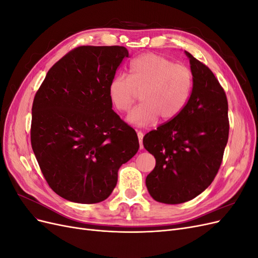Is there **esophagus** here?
<instances>
[{
    "label": "esophagus",
    "mask_w": 258,
    "mask_h": 258,
    "mask_svg": "<svg viewBox=\"0 0 258 258\" xmlns=\"http://www.w3.org/2000/svg\"><path fill=\"white\" fill-rule=\"evenodd\" d=\"M143 137H144V135H143V132H141V131H139L138 132V138H139V143H140V150H143V143H142V141H143Z\"/></svg>",
    "instance_id": "esophagus-1"
}]
</instances>
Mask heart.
I'll return each instance as SVG.
<instances>
[{"label": "heart", "mask_w": 258, "mask_h": 258, "mask_svg": "<svg viewBox=\"0 0 258 258\" xmlns=\"http://www.w3.org/2000/svg\"><path fill=\"white\" fill-rule=\"evenodd\" d=\"M194 89L189 68L176 64L157 53H144L130 62L129 75L118 74L110 83L108 95L117 111L128 112L141 93L143 102L128 115V121L139 127L160 118L170 121L183 112Z\"/></svg>", "instance_id": "b5f03b06"}]
</instances>
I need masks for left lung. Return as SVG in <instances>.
I'll return each mask as SVG.
<instances>
[{
	"label": "left lung",
	"mask_w": 258,
	"mask_h": 258,
	"mask_svg": "<svg viewBox=\"0 0 258 258\" xmlns=\"http://www.w3.org/2000/svg\"><path fill=\"white\" fill-rule=\"evenodd\" d=\"M185 52L194 74L188 103L176 118L143 139L145 150L156 159L146 177L148 192L168 205L183 204L208 188L222 165L229 135L224 88L205 63Z\"/></svg>",
	"instance_id": "8db88e82"
}]
</instances>
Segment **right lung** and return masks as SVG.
<instances>
[{"mask_svg": "<svg viewBox=\"0 0 258 258\" xmlns=\"http://www.w3.org/2000/svg\"><path fill=\"white\" fill-rule=\"evenodd\" d=\"M128 56L122 46H80L50 68L35 93L31 145L46 182L69 201L105 200L120 166L139 150L136 131L112 110L108 95Z\"/></svg>", "mask_w": 258, "mask_h": 258, "instance_id": "add662e5", "label": "right lung"}]
</instances>
